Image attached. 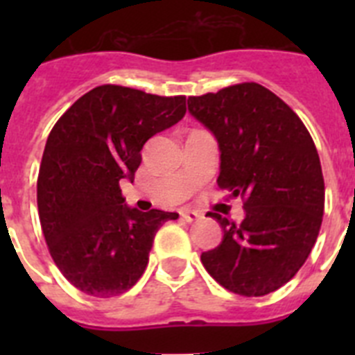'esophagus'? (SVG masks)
Listing matches in <instances>:
<instances>
[{"label": "esophagus", "mask_w": 355, "mask_h": 355, "mask_svg": "<svg viewBox=\"0 0 355 355\" xmlns=\"http://www.w3.org/2000/svg\"><path fill=\"white\" fill-rule=\"evenodd\" d=\"M180 215H181V218H183V220L190 222V224H192V222H197L200 218V213L193 211V209H181Z\"/></svg>", "instance_id": "34e87169"}]
</instances>
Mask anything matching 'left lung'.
Returning <instances> with one entry per match:
<instances>
[{
    "instance_id": "obj_1",
    "label": "left lung",
    "mask_w": 355,
    "mask_h": 355,
    "mask_svg": "<svg viewBox=\"0 0 355 355\" xmlns=\"http://www.w3.org/2000/svg\"><path fill=\"white\" fill-rule=\"evenodd\" d=\"M188 112L218 144L216 183L243 197L245 209L240 224L209 213L224 236L200 261L233 293H272L299 272L322 225L325 187L311 135L283 99L258 83L188 97Z\"/></svg>"
}]
</instances>
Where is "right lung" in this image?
<instances>
[{"instance_id": "add662e5", "label": "right lung", "mask_w": 355, "mask_h": 355, "mask_svg": "<svg viewBox=\"0 0 355 355\" xmlns=\"http://www.w3.org/2000/svg\"><path fill=\"white\" fill-rule=\"evenodd\" d=\"M184 101L101 85L49 133L37 180L40 225L53 261L83 293L108 299L130 290L159 225L180 216L131 208L119 183H133L144 144L184 117Z\"/></svg>"}]
</instances>
